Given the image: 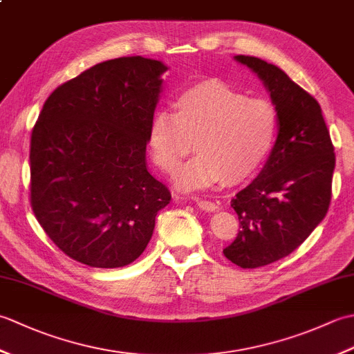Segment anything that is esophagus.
I'll use <instances>...</instances> for the list:
<instances>
[{"mask_svg":"<svg viewBox=\"0 0 354 354\" xmlns=\"http://www.w3.org/2000/svg\"><path fill=\"white\" fill-rule=\"evenodd\" d=\"M194 202L202 208L205 209V212H214V209H219V205L216 204V202H212L208 199H201V198H194Z\"/></svg>","mask_w":354,"mask_h":354,"instance_id":"esophagus-1","label":"esophagus"}]
</instances>
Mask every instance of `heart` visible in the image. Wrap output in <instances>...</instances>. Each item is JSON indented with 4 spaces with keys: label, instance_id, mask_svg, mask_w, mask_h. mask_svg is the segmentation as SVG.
Here are the masks:
<instances>
[{
    "label": "heart",
    "instance_id": "obj_1",
    "mask_svg": "<svg viewBox=\"0 0 354 354\" xmlns=\"http://www.w3.org/2000/svg\"><path fill=\"white\" fill-rule=\"evenodd\" d=\"M175 112L150 120L147 146L158 169L170 173L194 147L198 153L176 173L183 189L242 184L266 162L278 132L274 104L250 99L221 80H204L179 93Z\"/></svg>",
    "mask_w": 354,
    "mask_h": 354
}]
</instances>
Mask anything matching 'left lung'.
Instances as JSON below:
<instances>
[{"label": "left lung", "mask_w": 354, "mask_h": 354, "mask_svg": "<svg viewBox=\"0 0 354 354\" xmlns=\"http://www.w3.org/2000/svg\"><path fill=\"white\" fill-rule=\"evenodd\" d=\"M265 82L278 135L255 181L231 199L240 230L223 255L243 269L266 266L293 252L324 219L332 199L335 147L313 95L278 66L236 56Z\"/></svg>", "instance_id": "1"}]
</instances>
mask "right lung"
Returning <instances> with one entry per match:
<instances>
[{"instance_id": "obj_1", "label": "right lung", "mask_w": 354, "mask_h": 354, "mask_svg": "<svg viewBox=\"0 0 354 354\" xmlns=\"http://www.w3.org/2000/svg\"><path fill=\"white\" fill-rule=\"evenodd\" d=\"M167 66L111 59L45 100L30 138V204L53 243L93 268H122L146 250L170 190L146 167L150 120Z\"/></svg>"}]
</instances>
